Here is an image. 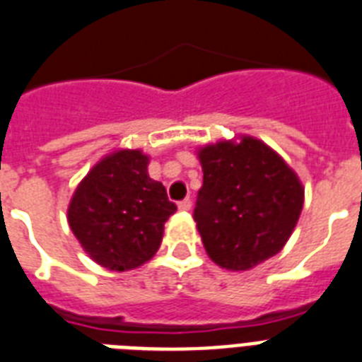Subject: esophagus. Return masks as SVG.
I'll return each mask as SVG.
<instances>
[{"mask_svg": "<svg viewBox=\"0 0 362 362\" xmlns=\"http://www.w3.org/2000/svg\"><path fill=\"white\" fill-rule=\"evenodd\" d=\"M178 209L184 210V212L192 210V199L187 197V199H184V201H180V203H178Z\"/></svg>", "mask_w": 362, "mask_h": 362, "instance_id": "esophagus-1", "label": "esophagus"}]
</instances>
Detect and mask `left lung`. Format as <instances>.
Wrapping results in <instances>:
<instances>
[{
    "label": "left lung",
    "mask_w": 362,
    "mask_h": 362,
    "mask_svg": "<svg viewBox=\"0 0 362 362\" xmlns=\"http://www.w3.org/2000/svg\"><path fill=\"white\" fill-rule=\"evenodd\" d=\"M197 156L203 187L193 220L209 257L221 269L250 270L276 255L303 210L304 189L295 170L247 135L209 144Z\"/></svg>",
    "instance_id": "8db88e82"
}]
</instances>
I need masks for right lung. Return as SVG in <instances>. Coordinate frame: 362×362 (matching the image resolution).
Segmentation results:
<instances>
[{"mask_svg":"<svg viewBox=\"0 0 362 362\" xmlns=\"http://www.w3.org/2000/svg\"><path fill=\"white\" fill-rule=\"evenodd\" d=\"M148 156L118 150L105 156L76 186L67 220L98 264L131 270L159 250L163 226L176 212L161 182L148 176Z\"/></svg>","mask_w":362,"mask_h":362,"instance_id":"add662e5","label":"right lung"}]
</instances>
